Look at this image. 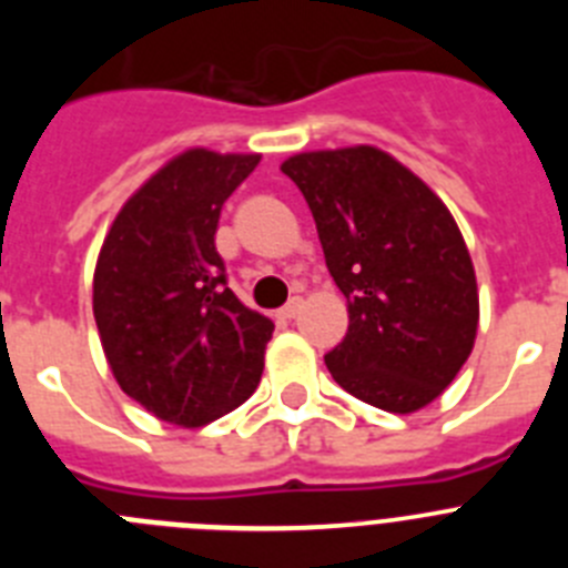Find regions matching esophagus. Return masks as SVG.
I'll return each mask as SVG.
<instances>
[{
    "mask_svg": "<svg viewBox=\"0 0 568 568\" xmlns=\"http://www.w3.org/2000/svg\"><path fill=\"white\" fill-rule=\"evenodd\" d=\"M301 307H304V301L301 298H290L287 304H284V307H281V318H298V313H301Z\"/></svg>",
    "mask_w": 568,
    "mask_h": 568,
    "instance_id": "1",
    "label": "esophagus"
}]
</instances>
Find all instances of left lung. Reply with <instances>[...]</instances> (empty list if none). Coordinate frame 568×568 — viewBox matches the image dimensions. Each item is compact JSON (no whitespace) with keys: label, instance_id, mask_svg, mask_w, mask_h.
<instances>
[{"label":"left lung","instance_id":"left-lung-1","mask_svg":"<svg viewBox=\"0 0 568 568\" xmlns=\"http://www.w3.org/2000/svg\"><path fill=\"white\" fill-rule=\"evenodd\" d=\"M307 199L349 327L324 355L346 393L415 413L453 384L478 329V284L438 195L375 148L298 153L281 164Z\"/></svg>","mask_w":568,"mask_h":568}]
</instances>
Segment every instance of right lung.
Here are the masks:
<instances>
[{"instance_id":"add662e5","label":"right lung","mask_w":568,"mask_h":568,"mask_svg":"<svg viewBox=\"0 0 568 568\" xmlns=\"http://www.w3.org/2000/svg\"><path fill=\"white\" fill-rule=\"evenodd\" d=\"M261 155L187 150L115 215L93 275V315L124 393L155 418L202 426L261 381L273 321L235 298L215 250L224 202Z\"/></svg>"}]
</instances>
